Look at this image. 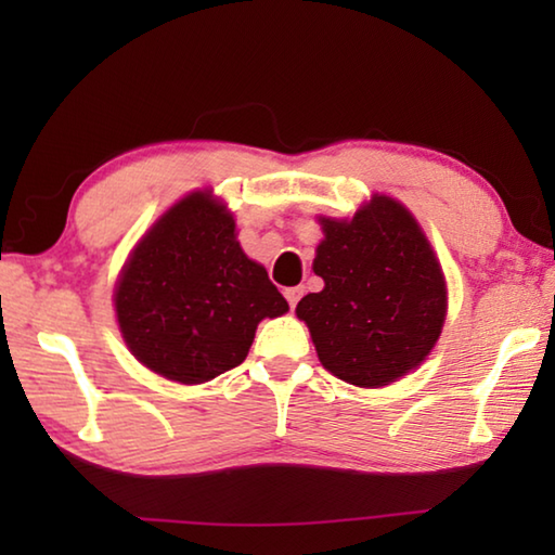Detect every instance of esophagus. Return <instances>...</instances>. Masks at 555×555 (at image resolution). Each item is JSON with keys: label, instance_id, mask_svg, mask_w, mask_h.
<instances>
[{"label": "esophagus", "instance_id": "1", "mask_svg": "<svg viewBox=\"0 0 555 555\" xmlns=\"http://www.w3.org/2000/svg\"><path fill=\"white\" fill-rule=\"evenodd\" d=\"M284 296H286V300H288V306L296 308L300 296H304V288H300V286H291V288L284 291Z\"/></svg>", "mask_w": 555, "mask_h": 555}]
</instances>
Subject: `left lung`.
<instances>
[{"label":"left lung","instance_id":"left-lung-1","mask_svg":"<svg viewBox=\"0 0 555 555\" xmlns=\"http://www.w3.org/2000/svg\"><path fill=\"white\" fill-rule=\"evenodd\" d=\"M323 291L298 300L318 360L337 379L379 389L416 370L446 323L443 269L399 201L374 195L352 220H318Z\"/></svg>","mask_w":555,"mask_h":555}]
</instances>
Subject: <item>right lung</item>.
<instances>
[{
	"instance_id": "right-lung-1",
	"label": "right lung",
	"mask_w": 555,
	"mask_h": 555,
	"mask_svg": "<svg viewBox=\"0 0 555 555\" xmlns=\"http://www.w3.org/2000/svg\"><path fill=\"white\" fill-rule=\"evenodd\" d=\"M121 337L166 379L203 384L244 362L257 325L288 311L267 269L244 255L232 212L195 191L131 251L115 288Z\"/></svg>"
}]
</instances>
